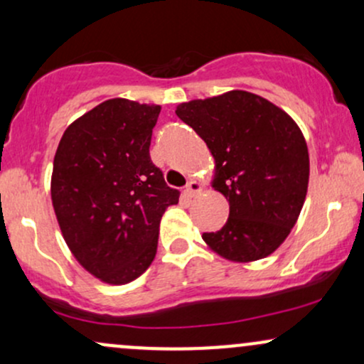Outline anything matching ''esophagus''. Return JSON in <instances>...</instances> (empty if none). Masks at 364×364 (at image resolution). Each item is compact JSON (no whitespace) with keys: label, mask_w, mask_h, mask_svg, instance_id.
<instances>
[{"label":"esophagus","mask_w":364,"mask_h":364,"mask_svg":"<svg viewBox=\"0 0 364 364\" xmlns=\"http://www.w3.org/2000/svg\"><path fill=\"white\" fill-rule=\"evenodd\" d=\"M202 191V185H200L198 181H195V179H190V181L186 183L185 186V195L186 196H196Z\"/></svg>","instance_id":"1"}]
</instances>
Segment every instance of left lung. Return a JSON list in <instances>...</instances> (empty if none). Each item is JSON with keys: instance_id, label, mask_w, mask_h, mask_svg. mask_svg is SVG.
<instances>
[{"instance_id": "8db88e82", "label": "left lung", "mask_w": 364, "mask_h": 364, "mask_svg": "<svg viewBox=\"0 0 364 364\" xmlns=\"http://www.w3.org/2000/svg\"><path fill=\"white\" fill-rule=\"evenodd\" d=\"M215 159L214 188L229 200V217L203 241L220 257L253 262L281 246L298 220L310 178L301 129L287 112L245 90L179 104Z\"/></svg>"}]
</instances>
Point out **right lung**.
<instances>
[{
    "label": "right lung",
    "mask_w": 364,
    "mask_h": 364,
    "mask_svg": "<svg viewBox=\"0 0 364 364\" xmlns=\"http://www.w3.org/2000/svg\"><path fill=\"white\" fill-rule=\"evenodd\" d=\"M161 106L109 99L63 133L51 198L63 237L80 265L107 284H127L152 263L161 217L179 190L150 161Z\"/></svg>",
    "instance_id": "1"
}]
</instances>
